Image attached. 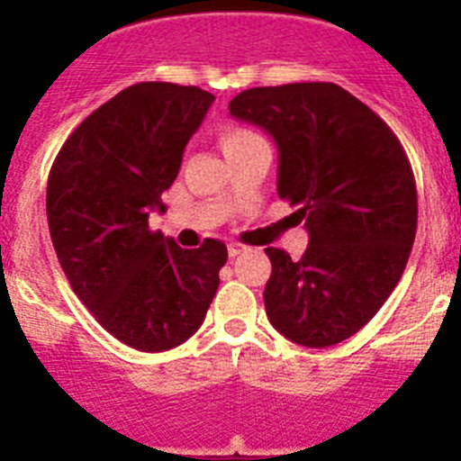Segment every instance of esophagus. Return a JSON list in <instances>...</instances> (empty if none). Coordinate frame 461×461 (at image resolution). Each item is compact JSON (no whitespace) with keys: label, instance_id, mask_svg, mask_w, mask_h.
<instances>
[{"label":"esophagus","instance_id":"1","mask_svg":"<svg viewBox=\"0 0 461 461\" xmlns=\"http://www.w3.org/2000/svg\"><path fill=\"white\" fill-rule=\"evenodd\" d=\"M244 249H247L244 244H240V242H228V256H230V258H235V256H240Z\"/></svg>","mask_w":461,"mask_h":461}]
</instances>
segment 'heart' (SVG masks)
Segmentation results:
<instances>
[{
  "instance_id": "obj_1",
  "label": "heart",
  "mask_w": 461,
  "mask_h": 461,
  "mask_svg": "<svg viewBox=\"0 0 461 461\" xmlns=\"http://www.w3.org/2000/svg\"><path fill=\"white\" fill-rule=\"evenodd\" d=\"M254 140H258V136L251 129H244V126L238 124H226L219 131V145H221L223 154L238 152V149H242L244 145H249Z\"/></svg>"
}]
</instances>
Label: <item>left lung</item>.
Instances as JSON below:
<instances>
[{
  "instance_id": "8db88e82",
  "label": "left lung",
  "mask_w": 461,
  "mask_h": 461,
  "mask_svg": "<svg viewBox=\"0 0 461 461\" xmlns=\"http://www.w3.org/2000/svg\"><path fill=\"white\" fill-rule=\"evenodd\" d=\"M228 108L275 138L276 194L309 230L300 260L266 249L267 319L295 344H339L404 275L418 228L409 157L393 129L335 83L244 89Z\"/></svg>"
}]
</instances>
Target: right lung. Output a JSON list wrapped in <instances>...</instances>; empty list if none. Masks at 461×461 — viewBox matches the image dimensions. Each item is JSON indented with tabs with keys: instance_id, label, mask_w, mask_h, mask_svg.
<instances>
[{
	"instance_id": "obj_1",
	"label": "right lung",
	"mask_w": 461,
	"mask_h": 461,
	"mask_svg": "<svg viewBox=\"0 0 461 461\" xmlns=\"http://www.w3.org/2000/svg\"><path fill=\"white\" fill-rule=\"evenodd\" d=\"M214 96L201 87L138 83L99 105L67 138L48 177L57 260L80 303L122 344L161 353L205 321L226 244L180 249L149 230L186 142Z\"/></svg>"
}]
</instances>
